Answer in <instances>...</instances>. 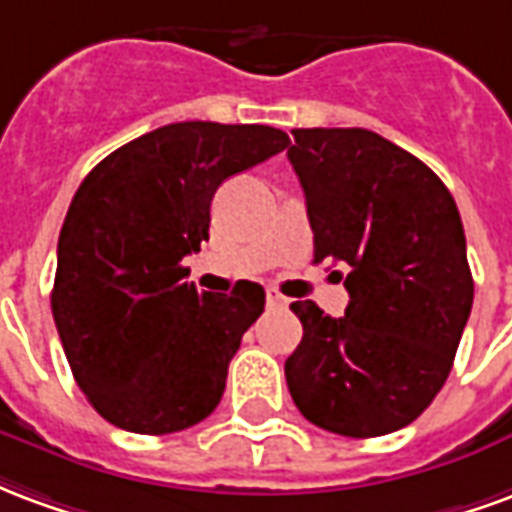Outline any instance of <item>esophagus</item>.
<instances>
[{"instance_id": "1", "label": "esophagus", "mask_w": 512, "mask_h": 512, "mask_svg": "<svg viewBox=\"0 0 512 512\" xmlns=\"http://www.w3.org/2000/svg\"><path fill=\"white\" fill-rule=\"evenodd\" d=\"M266 299H268V304H271V307H285V304H288V299H285V296H282L277 288H268Z\"/></svg>"}]
</instances>
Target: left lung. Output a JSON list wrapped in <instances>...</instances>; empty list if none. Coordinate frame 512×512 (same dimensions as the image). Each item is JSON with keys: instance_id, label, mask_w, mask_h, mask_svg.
<instances>
[{"instance_id": "8db88e82", "label": "left lung", "mask_w": 512, "mask_h": 512, "mask_svg": "<svg viewBox=\"0 0 512 512\" xmlns=\"http://www.w3.org/2000/svg\"><path fill=\"white\" fill-rule=\"evenodd\" d=\"M315 263L334 260L343 318L293 301L304 326L285 362L312 425L373 439L411 425L452 370L474 301L461 213L439 175L367 128H293Z\"/></svg>"}]
</instances>
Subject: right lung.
<instances>
[{
  "instance_id": "right-lung-1",
  "label": "right lung",
  "mask_w": 512,
  "mask_h": 512,
  "mask_svg": "<svg viewBox=\"0 0 512 512\" xmlns=\"http://www.w3.org/2000/svg\"><path fill=\"white\" fill-rule=\"evenodd\" d=\"M288 145L279 128L189 120L117 147L82 180L60 230L51 312L106 422L161 436L219 406L266 290L241 279L230 296L197 293L180 260L208 241L224 180Z\"/></svg>"
}]
</instances>
